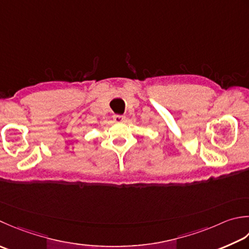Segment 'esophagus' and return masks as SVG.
Masks as SVG:
<instances>
[{
	"label": "esophagus",
	"instance_id": "esophagus-1",
	"mask_svg": "<svg viewBox=\"0 0 249 249\" xmlns=\"http://www.w3.org/2000/svg\"><path fill=\"white\" fill-rule=\"evenodd\" d=\"M113 121H114V123H118V124L123 123V122L125 121V116H123V115H114Z\"/></svg>",
	"mask_w": 249,
	"mask_h": 249
}]
</instances>
